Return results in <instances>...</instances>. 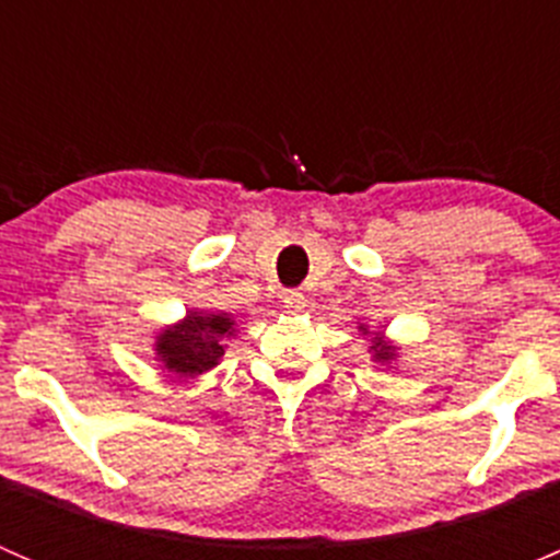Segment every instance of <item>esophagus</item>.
<instances>
[{"instance_id": "obj_1", "label": "esophagus", "mask_w": 560, "mask_h": 560, "mask_svg": "<svg viewBox=\"0 0 560 560\" xmlns=\"http://www.w3.org/2000/svg\"><path fill=\"white\" fill-rule=\"evenodd\" d=\"M281 303H284V308L290 314H301L303 308H306V295H303V292H295V290L284 292V301Z\"/></svg>"}]
</instances>
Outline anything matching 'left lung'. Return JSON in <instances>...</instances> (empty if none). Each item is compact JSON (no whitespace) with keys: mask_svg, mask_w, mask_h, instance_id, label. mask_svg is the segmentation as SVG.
<instances>
[{"mask_svg":"<svg viewBox=\"0 0 560 560\" xmlns=\"http://www.w3.org/2000/svg\"><path fill=\"white\" fill-rule=\"evenodd\" d=\"M360 330H363V336H371L369 325H360ZM369 352H371V358H374L376 363H382V365L393 363V360L398 358V347H395L393 341H387V338L382 336V332H374V336H371Z\"/></svg>","mask_w":560,"mask_h":560,"instance_id":"8db88e82","label":"left lung"}]
</instances>
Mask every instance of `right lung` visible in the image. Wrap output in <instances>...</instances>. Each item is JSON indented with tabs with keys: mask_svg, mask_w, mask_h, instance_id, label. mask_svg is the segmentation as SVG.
Segmentation results:
<instances>
[{
	"mask_svg": "<svg viewBox=\"0 0 560 560\" xmlns=\"http://www.w3.org/2000/svg\"><path fill=\"white\" fill-rule=\"evenodd\" d=\"M235 336V319L217 312H186L175 325L162 327L154 341V354L162 371L175 380H195L217 369L228 338Z\"/></svg>",
	"mask_w": 560,
	"mask_h": 560,
	"instance_id": "add662e5",
	"label": "right lung"
}]
</instances>
